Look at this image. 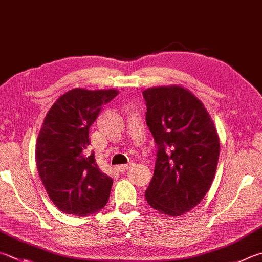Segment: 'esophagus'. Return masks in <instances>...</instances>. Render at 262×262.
<instances>
[{"instance_id":"esophagus-1","label":"esophagus","mask_w":262,"mask_h":262,"mask_svg":"<svg viewBox=\"0 0 262 262\" xmlns=\"http://www.w3.org/2000/svg\"><path fill=\"white\" fill-rule=\"evenodd\" d=\"M128 168H129V165H127V164H123V165H119V166H117L118 172H120V173H123V172H125V170H127Z\"/></svg>"}]
</instances>
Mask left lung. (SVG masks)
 I'll return each instance as SVG.
<instances>
[{"label":"left lung","instance_id":"1","mask_svg":"<svg viewBox=\"0 0 262 262\" xmlns=\"http://www.w3.org/2000/svg\"><path fill=\"white\" fill-rule=\"evenodd\" d=\"M143 97L146 125L158 146L145 198L159 213L180 216L211 188L220 154L216 128L204 104L181 85L147 88Z\"/></svg>","mask_w":262,"mask_h":262}]
</instances>
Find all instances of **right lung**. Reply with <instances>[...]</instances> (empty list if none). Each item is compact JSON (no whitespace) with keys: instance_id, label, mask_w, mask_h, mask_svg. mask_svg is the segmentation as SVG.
Here are the masks:
<instances>
[{"instance_id":"add662e5","label":"right lung","mask_w":262,"mask_h":262,"mask_svg":"<svg viewBox=\"0 0 262 262\" xmlns=\"http://www.w3.org/2000/svg\"><path fill=\"white\" fill-rule=\"evenodd\" d=\"M116 89L74 88L57 99L42 123L35 160L40 179L59 211L87 216L106 205L112 178L101 172L89 154V128Z\"/></svg>"}]
</instances>
